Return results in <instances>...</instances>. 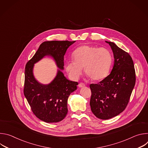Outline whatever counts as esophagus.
Wrapping results in <instances>:
<instances>
[{
  "instance_id": "esophagus-1",
  "label": "esophagus",
  "mask_w": 148,
  "mask_h": 148,
  "mask_svg": "<svg viewBox=\"0 0 148 148\" xmlns=\"http://www.w3.org/2000/svg\"><path fill=\"white\" fill-rule=\"evenodd\" d=\"M84 86H85V84H84V83H82V82H80V83L78 84V87H79V88L83 87H84Z\"/></svg>"
}]
</instances>
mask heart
<instances>
[{
  "instance_id": "b5f03b06",
  "label": "heart",
  "mask_w": 148,
  "mask_h": 148,
  "mask_svg": "<svg viewBox=\"0 0 148 148\" xmlns=\"http://www.w3.org/2000/svg\"><path fill=\"white\" fill-rule=\"evenodd\" d=\"M73 56L74 61L67 62L65 70L74 79L79 77L84 68V73L91 79L101 80L108 75L113 61L112 54L107 49L90 46L78 48Z\"/></svg>"
}]
</instances>
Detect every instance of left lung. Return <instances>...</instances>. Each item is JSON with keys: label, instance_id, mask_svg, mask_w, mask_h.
Masks as SVG:
<instances>
[{"label": "left lung", "instance_id": "left-lung-1", "mask_svg": "<svg viewBox=\"0 0 148 148\" xmlns=\"http://www.w3.org/2000/svg\"><path fill=\"white\" fill-rule=\"evenodd\" d=\"M105 41L114 54V67L107 77L90 86L91 111L101 119L112 118L125 110L136 81L134 62L129 53L113 42Z\"/></svg>", "mask_w": 148, "mask_h": 148}]
</instances>
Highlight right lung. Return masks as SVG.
I'll return each instance as SVG.
<instances>
[{
    "label": "right lung",
    "instance_id": "obj_1",
    "mask_svg": "<svg viewBox=\"0 0 148 148\" xmlns=\"http://www.w3.org/2000/svg\"><path fill=\"white\" fill-rule=\"evenodd\" d=\"M75 41H49L42 43L25 67L24 95L33 114L47 123L58 122L67 112V100L77 90V82L67 79L60 70L55 78L49 84L38 82L33 75L34 64L46 56L52 57L57 67L64 69V56L67 49Z\"/></svg>",
    "mask_w": 148,
    "mask_h": 148
}]
</instances>
